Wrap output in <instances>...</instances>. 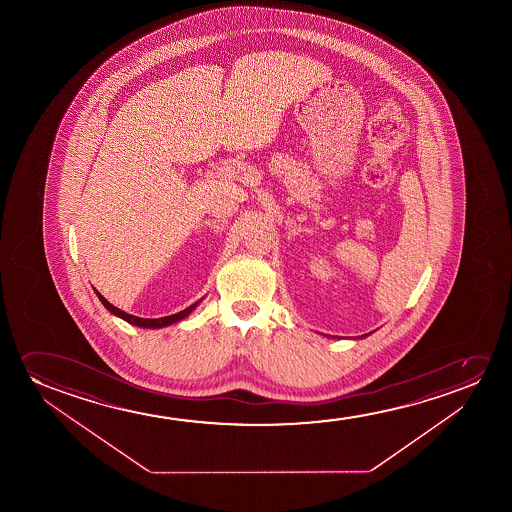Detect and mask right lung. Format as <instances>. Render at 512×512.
I'll return each instance as SVG.
<instances>
[{
	"label": "right lung",
	"instance_id": "obj_1",
	"mask_svg": "<svg viewBox=\"0 0 512 512\" xmlns=\"http://www.w3.org/2000/svg\"><path fill=\"white\" fill-rule=\"evenodd\" d=\"M94 292H96V295H98L101 304H103V306H105V308L108 309L110 313H113L115 316H119V318H122V320H126L127 323H131V325H136V327H145V329H162V327H168V325H173V323L180 322V320H183L185 316H189L190 313H192V309L196 308L197 304L201 302H194L192 306L183 309V311H180V313H175V315L162 316V318H140V316L129 315V313H126V311L115 308L113 304H110V302L106 301L103 295L99 294L96 288H94Z\"/></svg>",
	"mask_w": 512,
	"mask_h": 512
}]
</instances>
